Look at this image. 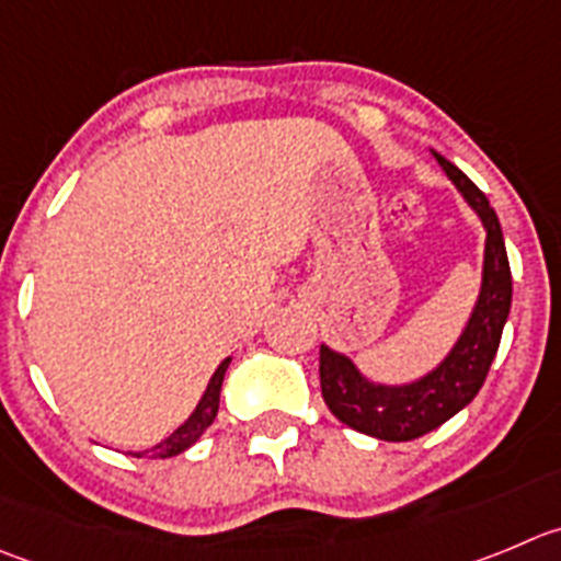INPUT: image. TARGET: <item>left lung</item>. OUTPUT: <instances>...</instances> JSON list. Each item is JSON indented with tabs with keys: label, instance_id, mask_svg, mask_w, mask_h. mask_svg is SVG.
Returning a JSON list of instances; mask_svg holds the SVG:
<instances>
[{
	"label": "left lung",
	"instance_id": "8db88e82",
	"mask_svg": "<svg viewBox=\"0 0 561 561\" xmlns=\"http://www.w3.org/2000/svg\"><path fill=\"white\" fill-rule=\"evenodd\" d=\"M432 157L446 170L451 184L460 190L466 204L477 211L488 233L482 289L460 339L435 369L404 386L369 380L344 352L330 350L328 344L319 350V380H322V397L330 413L352 430L391 440V444L415 440L437 430L477 397L499 352L512 306L510 259H506L504 233H501L493 206L460 168L435 151Z\"/></svg>",
	"mask_w": 561,
	"mask_h": 561
}]
</instances>
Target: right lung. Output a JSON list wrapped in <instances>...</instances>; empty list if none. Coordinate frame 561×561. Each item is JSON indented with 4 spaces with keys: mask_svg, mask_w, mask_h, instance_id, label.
<instances>
[{
    "mask_svg": "<svg viewBox=\"0 0 561 561\" xmlns=\"http://www.w3.org/2000/svg\"><path fill=\"white\" fill-rule=\"evenodd\" d=\"M228 364H231V357H226L220 366H217V371L211 375L209 386H206L204 397H201V402H197V408L192 410L190 419L184 421V424L179 426V430L173 432V435H168L162 440V444H157L153 449L148 451H137V457L148 455L151 460H164V457H175L181 455V451L190 449L192 444H195L197 437L204 435L206 430L211 426V421L217 419V410H220V388H222V380H226V369Z\"/></svg>",
    "mask_w": 561,
    "mask_h": 561,
    "instance_id": "obj_1",
    "label": "right lung"
}]
</instances>
